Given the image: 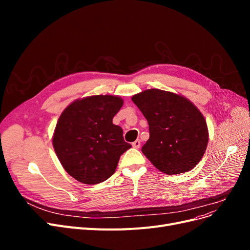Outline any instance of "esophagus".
Returning a JSON list of instances; mask_svg holds the SVG:
<instances>
[{
	"mask_svg": "<svg viewBox=\"0 0 250 250\" xmlns=\"http://www.w3.org/2000/svg\"><path fill=\"white\" fill-rule=\"evenodd\" d=\"M132 147L135 148V149H139V148L141 147V141H140V140L134 141V142L132 143Z\"/></svg>",
	"mask_w": 250,
	"mask_h": 250,
	"instance_id": "esophagus-1",
	"label": "esophagus"
}]
</instances>
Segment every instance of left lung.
I'll return each mask as SVG.
<instances>
[{
  "instance_id": "left-lung-1",
  "label": "left lung",
  "mask_w": 250,
  "mask_h": 250,
  "mask_svg": "<svg viewBox=\"0 0 250 250\" xmlns=\"http://www.w3.org/2000/svg\"><path fill=\"white\" fill-rule=\"evenodd\" d=\"M148 121L150 137L142 152L156 169L168 175L192 170L208 142L206 119L187 98L151 88L132 96Z\"/></svg>"
}]
</instances>
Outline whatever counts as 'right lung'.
I'll use <instances>...</instances> for the list:
<instances>
[{
	"instance_id": "1",
	"label": "right lung",
	"mask_w": 250,
	"mask_h": 250,
	"mask_svg": "<svg viewBox=\"0 0 250 250\" xmlns=\"http://www.w3.org/2000/svg\"><path fill=\"white\" fill-rule=\"evenodd\" d=\"M122 106L118 96H89L74 101L60 115L53 147L63 169L80 183L97 185L108 179L120 156L131 148L122 128L112 123Z\"/></svg>"
}]
</instances>
